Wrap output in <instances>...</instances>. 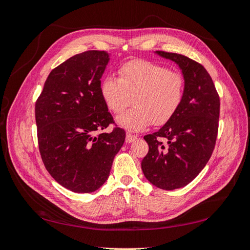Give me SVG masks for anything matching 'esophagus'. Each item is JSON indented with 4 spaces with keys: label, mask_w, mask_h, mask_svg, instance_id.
I'll return each mask as SVG.
<instances>
[{
    "label": "esophagus",
    "mask_w": 250,
    "mask_h": 250,
    "mask_svg": "<svg viewBox=\"0 0 250 250\" xmlns=\"http://www.w3.org/2000/svg\"><path fill=\"white\" fill-rule=\"evenodd\" d=\"M136 139H137V136L131 134V133H126V135H125V142L126 143H132V142H134Z\"/></svg>",
    "instance_id": "obj_1"
}]
</instances>
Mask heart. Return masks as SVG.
<instances>
[{
	"mask_svg": "<svg viewBox=\"0 0 250 250\" xmlns=\"http://www.w3.org/2000/svg\"><path fill=\"white\" fill-rule=\"evenodd\" d=\"M119 78L106 76L100 86L107 108L121 114L133 102L130 110L118 117V124L130 131H141L151 122L162 125L182 105L185 79L179 73L149 61H131L122 65Z\"/></svg>",
	"mask_w": 250,
	"mask_h": 250,
	"instance_id": "b5f03b06",
	"label": "heart"
}]
</instances>
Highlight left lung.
Returning a JSON list of instances; mask_svg holds the SVG:
<instances>
[{
  "label": "left lung",
  "mask_w": 250,
  "mask_h": 250,
  "mask_svg": "<svg viewBox=\"0 0 250 250\" xmlns=\"http://www.w3.org/2000/svg\"><path fill=\"white\" fill-rule=\"evenodd\" d=\"M156 52L177 63L185 79V94L172 118L159 131L144 136L149 150L142 169L156 187L174 190L192 182L208 162L218 133L220 100L203 65L179 54Z\"/></svg>",
  "instance_id": "left-lung-1"
}]
</instances>
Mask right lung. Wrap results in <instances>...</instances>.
<instances>
[{
    "label": "right lung",
    "instance_id": "add662e5",
    "mask_svg": "<svg viewBox=\"0 0 250 250\" xmlns=\"http://www.w3.org/2000/svg\"><path fill=\"white\" fill-rule=\"evenodd\" d=\"M109 55L88 50L50 72L35 103L40 153L57 183L77 193L98 190L109 176L125 132L114 128L101 97V77Z\"/></svg>",
    "mask_w": 250,
    "mask_h": 250
}]
</instances>
